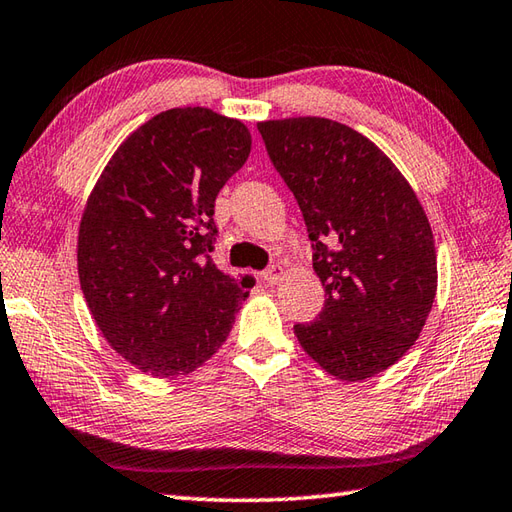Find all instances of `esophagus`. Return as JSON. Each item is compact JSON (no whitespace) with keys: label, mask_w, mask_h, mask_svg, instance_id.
I'll use <instances>...</instances> for the list:
<instances>
[{"label":"esophagus","mask_w":512,"mask_h":512,"mask_svg":"<svg viewBox=\"0 0 512 512\" xmlns=\"http://www.w3.org/2000/svg\"><path fill=\"white\" fill-rule=\"evenodd\" d=\"M279 277H282V266H279V264L268 266L264 273H262V279H264L266 284H277Z\"/></svg>","instance_id":"34e87169"}]
</instances>
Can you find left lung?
I'll use <instances>...</instances> for the list:
<instances>
[{"label":"left lung","instance_id":"1","mask_svg":"<svg viewBox=\"0 0 512 512\" xmlns=\"http://www.w3.org/2000/svg\"><path fill=\"white\" fill-rule=\"evenodd\" d=\"M313 242L326 302L299 344L342 382L393 366L435 302L437 255L415 190L368 137L324 117L257 124Z\"/></svg>","mask_w":512,"mask_h":512}]
</instances>
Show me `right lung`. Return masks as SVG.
Listing matches in <instances>:
<instances>
[{
  "mask_svg": "<svg viewBox=\"0 0 512 512\" xmlns=\"http://www.w3.org/2000/svg\"><path fill=\"white\" fill-rule=\"evenodd\" d=\"M250 133L210 108H170L115 150L77 239L79 284L97 328L153 377L186 375L226 342L253 277L210 259L215 199L244 166Z\"/></svg>",
  "mask_w": 512,
  "mask_h": 512,
  "instance_id": "obj_1",
  "label": "right lung"
}]
</instances>
